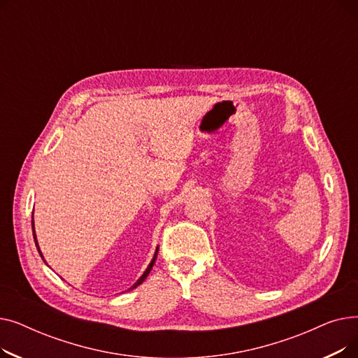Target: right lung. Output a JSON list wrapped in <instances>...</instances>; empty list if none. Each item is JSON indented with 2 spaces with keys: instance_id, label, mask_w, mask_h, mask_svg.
<instances>
[{
  "instance_id": "1",
  "label": "right lung",
  "mask_w": 358,
  "mask_h": 358,
  "mask_svg": "<svg viewBox=\"0 0 358 358\" xmlns=\"http://www.w3.org/2000/svg\"><path fill=\"white\" fill-rule=\"evenodd\" d=\"M31 228H33V238H34V242H36V247H37V251H39V254H41V257L43 258V255H42V252H41V250H39V243H37V239H36V234H34V223H33V217H31ZM157 254H158V250H157V252H155V255H154V258H152V261H150V264L148 266V268H146V271L143 273V275L136 281V283L131 286V289H135V287H138L141 283H143L145 281V278L148 277V274L150 273V270H152V267H154V264H155V259H157Z\"/></svg>"
}]
</instances>
